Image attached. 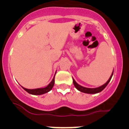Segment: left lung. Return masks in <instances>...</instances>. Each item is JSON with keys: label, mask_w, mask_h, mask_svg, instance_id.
I'll use <instances>...</instances> for the list:
<instances>
[{"label": "left lung", "mask_w": 129, "mask_h": 129, "mask_svg": "<svg viewBox=\"0 0 129 129\" xmlns=\"http://www.w3.org/2000/svg\"><path fill=\"white\" fill-rule=\"evenodd\" d=\"M114 74V70L112 73L111 76H110V78L109 79V80L107 81L105 83L104 85H101V86H99V87L97 88H86V87H84L83 86H81L80 85H79L78 83L74 80V79L73 78V83H74V85L75 87L79 91H80V92H83V93H86V94H97V93H99V92H101V91L103 90L107 86V85L109 84V83L110 82V81L111 80V78L113 76Z\"/></svg>", "instance_id": "1"}]
</instances>
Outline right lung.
Returning a JSON list of instances; mask_svg holds the SVG:
<instances>
[{"label":"right lung","instance_id":"1","mask_svg":"<svg viewBox=\"0 0 129 129\" xmlns=\"http://www.w3.org/2000/svg\"><path fill=\"white\" fill-rule=\"evenodd\" d=\"M55 74H56V72H55ZM55 76L52 81L49 83L48 86L44 88H35V89H28V88L22 87V86H21L23 88V89L24 90H26L29 94H32V95H42V94H46L47 92H50L52 89V88L53 87V85H54L55 83Z\"/></svg>","mask_w":129,"mask_h":129}]
</instances>
